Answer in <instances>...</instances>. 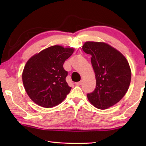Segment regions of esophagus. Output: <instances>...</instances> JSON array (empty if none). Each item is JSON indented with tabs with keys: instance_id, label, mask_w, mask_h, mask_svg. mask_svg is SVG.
<instances>
[{
	"instance_id": "esophagus-1",
	"label": "esophagus",
	"mask_w": 146,
	"mask_h": 146,
	"mask_svg": "<svg viewBox=\"0 0 146 146\" xmlns=\"http://www.w3.org/2000/svg\"><path fill=\"white\" fill-rule=\"evenodd\" d=\"M75 85L76 86H80L82 84V81H80V82H75Z\"/></svg>"
}]
</instances>
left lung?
I'll list each match as a JSON object with an SVG mask.
<instances>
[{
	"mask_svg": "<svg viewBox=\"0 0 146 146\" xmlns=\"http://www.w3.org/2000/svg\"><path fill=\"white\" fill-rule=\"evenodd\" d=\"M82 49L91 55L96 78L95 90L87 94L88 98L95 108L106 110L119 102L127 91L131 78L129 63L106 43L86 42Z\"/></svg>",
	"mask_w": 146,
	"mask_h": 146,
	"instance_id": "obj_1",
	"label": "left lung"
}]
</instances>
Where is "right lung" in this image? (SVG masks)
I'll list each match as a JSON object with an SVG mask.
<instances>
[{"label":"right lung","instance_id":"1","mask_svg":"<svg viewBox=\"0 0 146 146\" xmlns=\"http://www.w3.org/2000/svg\"><path fill=\"white\" fill-rule=\"evenodd\" d=\"M73 51V48L53 46L27 62L23 82L27 94L35 103L49 108L65 99L71 88L66 80L68 73L63 64Z\"/></svg>","mask_w":146,"mask_h":146}]
</instances>
